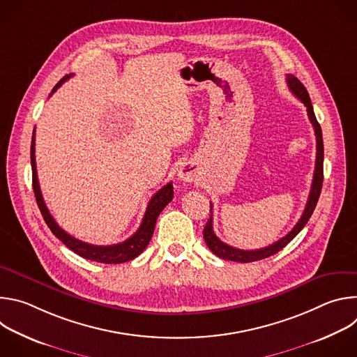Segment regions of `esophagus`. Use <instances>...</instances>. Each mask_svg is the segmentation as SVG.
<instances>
[{
	"label": "esophagus",
	"mask_w": 357,
	"mask_h": 357,
	"mask_svg": "<svg viewBox=\"0 0 357 357\" xmlns=\"http://www.w3.org/2000/svg\"><path fill=\"white\" fill-rule=\"evenodd\" d=\"M178 178L182 182H192L196 178V168L192 164H183L178 171Z\"/></svg>",
	"instance_id": "34e87169"
}]
</instances>
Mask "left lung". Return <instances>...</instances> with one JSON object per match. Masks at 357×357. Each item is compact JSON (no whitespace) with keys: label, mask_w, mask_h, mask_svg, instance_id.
Segmentation results:
<instances>
[{"label":"left lung","mask_w":357,"mask_h":357,"mask_svg":"<svg viewBox=\"0 0 357 357\" xmlns=\"http://www.w3.org/2000/svg\"><path fill=\"white\" fill-rule=\"evenodd\" d=\"M287 84L289 87V90L294 93V96H296L303 106L307 107L308 112V117L310 121L314 127L315 131V137H317V161H315V172H314V181H312V186H311V192H310V197L307 202V206H305V211L301 216V219L298 220V223L294 226V229L282 238H280L278 241H275L274 244H270L268 247L260 248V250H240V248H234L226 243H223L213 231V205L211 203V218L203 229V238H205L208 247L211 248V251L215 254V256L223 259V260H230V261H237V263H251V261H259L263 259H267L270 256H274L275 252H278L280 250H282L302 229L303 226L308 223L310 218L312 216L315 206L318 203L319 195H321V189H322V182H324V139H322V130L321 126L315 117L314 113V107L311 103L310 94L305 89V86L294 76V75H287Z\"/></svg>","instance_id":"8db88e82"}]
</instances>
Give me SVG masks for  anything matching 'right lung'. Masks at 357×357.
<instances>
[{
  "label": "right lung",
  "instance_id": "1",
  "mask_svg": "<svg viewBox=\"0 0 357 357\" xmlns=\"http://www.w3.org/2000/svg\"><path fill=\"white\" fill-rule=\"evenodd\" d=\"M70 76L72 75H68L63 79H61L59 83L54 87L52 93L56 91L58 87L62 86V83H65ZM52 93H50V94H52ZM31 165H32L33 193H35L38 208L42 213V218H43L45 223L47 225L50 231H52L66 247H69L72 251L79 254L80 257H83L86 260H90V261L105 263V264H120V263L130 261V260L135 259L137 256H139V254L144 251V248L148 245V243L152 237V233H154L155 223H157V219H158L160 213L162 212V209L168 205V203L174 197V186H172V182H169L164 188H161L154 196H152V199L149 200L148 206H146V212L142 218L141 226L138 227V230L130 238L124 240L123 243L113 244V245H93V244L84 243V241L77 240L73 236L68 234L63 229L59 227V225L55 222L52 215L49 213V211L45 205V202H43L42 193H40L38 175H36L35 130H33L32 142H31Z\"/></svg>",
  "mask_w": 357,
  "mask_h": 357
}]
</instances>
